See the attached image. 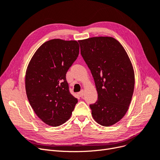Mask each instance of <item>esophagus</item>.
Listing matches in <instances>:
<instances>
[{"label":"esophagus","instance_id":"obj_1","mask_svg":"<svg viewBox=\"0 0 160 160\" xmlns=\"http://www.w3.org/2000/svg\"><path fill=\"white\" fill-rule=\"evenodd\" d=\"M84 94H85V91H84L83 89H82V90L79 92V95H80V97H83V96L84 95Z\"/></svg>","mask_w":160,"mask_h":160}]
</instances>
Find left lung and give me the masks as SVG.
<instances>
[{
	"label": "left lung",
	"mask_w": 160,
	"mask_h": 160,
	"mask_svg": "<svg viewBox=\"0 0 160 160\" xmlns=\"http://www.w3.org/2000/svg\"><path fill=\"white\" fill-rule=\"evenodd\" d=\"M81 54L95 81L98 99L90 105L95 122L105 127L119 122L129 109L135 75L128 53L111 37L79 41Z\"/></svg>",
	"instance_id": "8db88e82"
}]
</instances>
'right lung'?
<instances>
[{
  "instance_id": "obj_1",
  "label": "right lung",
  "mask_w": 160,
  "mask_h": 160,
  "mask_svg": "<svg viewBox=\"0 0 160 160\" xmlns=\"http://www.w3.org/2000/svg\"><path fill=\"white\" fill-rule=\"evenodd\" d=\"M79 52L76 41L51 39L38 48L28 65L27 98L38 118L47 125L57 127L66 122L78 101L70 93L66 73Z\"/></svg>"
}]
</instances>
